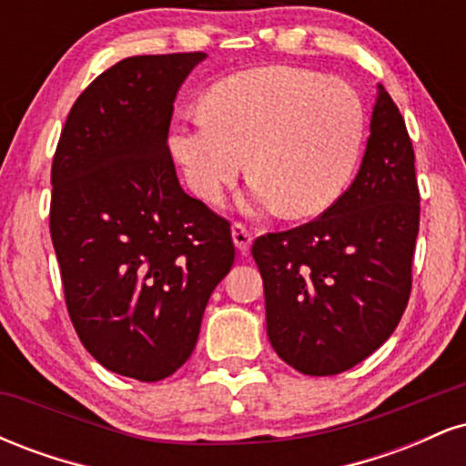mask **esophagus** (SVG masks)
I'll list each match as a JSON object with an SVG mask.
<instances>
[{
	"label": "esophagus",
	"instance_id": "1",
	"mask_svg": "<svg viewBox=\"0 0 466 466\" xmlns=\"http://www.w3.org/2000/svg\"><path fill=\"white\" fill-rule=\"evenodd\" d=\"M232 238H234V245H237L238 251H248L249 245H251V232L248 229V226L240 221H234L232 226Z\"/></svg>",
	"mask_w": 466,
	"mask_h": 466
}]
</instances>
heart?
I'll use <instances>...</instances> for the list:
<instances>
[{"instance_id":"heart-1","label":"heart","mask_w":466,"mask_h":466,"mask_svg":"<svg viewBox=\"0 0 466 466\" xmlns=\"http://www.w3.org/2000/svg\"><path fill=\"white\" fill-rule=\"evenodd\" d=\"M205 106L175 116L170 151L201 199L217 201L248 166L251 203L289 218L329 210L349 188L366 106L341 80L267 66L218 80Z\"/></svg>"}]
</instances>
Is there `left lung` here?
<instances>
[{
	"mask_svg": "<svg viewBox=\"0 0 466 466\" xmlns=\"http://www.w3.org/2000/svg\"><path fill=\"white\" fill-rule=\"evenodd\" d=\"M419 221L414 148L379 85L349 190L313 221L251 245L278 357L302 374L330 377L372 355L408 307Z\"/></svg>",
	"mask_w": 466,
	"mask_h": 466,
	"instance_id": "obj_1",
	"label": "left lung"
}]
</instances>
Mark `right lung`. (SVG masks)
I'll use <instances>...</instances> for the list:
<instances>
[{
  "label": "right lung",
  "instance_id": "1",
  "mask_svg": "<svg viewBox=\"0 0 466 466\" xmlns=\"http://www.w3.org/2000/svg\"><path fill=\"white\" fill-rule=\"evenodd\" d=\"M203 52L129 56L78 96L52 159L50 234L69 319L106 370L170 377L234 265L228 218L179 186L173 103Z\"/></svg>",
  "mask_w": 466,
  "mask_h": 466
}]
</instances>
